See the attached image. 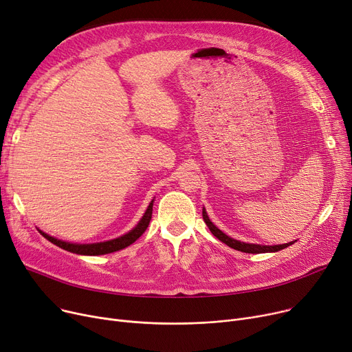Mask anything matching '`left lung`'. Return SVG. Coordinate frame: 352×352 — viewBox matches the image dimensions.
Masks as SVG:
<instances>
[{
  "instance_id": "1",
  "label": "left lung",
  "mask_w": 352,
  "mask_h": 352,
  "mask_svg": "<svg viewBox=\"0 0 352 352\" xmlns=\"http://www.w3.org/2000/svg\"><path fill=\"white\" fill-rule=\"evenodd\" d=\"M202 218H204V221H206V224L208 226V228H210V231L219 239L221 243H224V244H227L228 247H231V248H234V250H238V251H241V252H248V254H261V252H276V251H280V250H284V248H287V247H289V245H292V243H288V244H283V245H258V244H247V243H241V241H236V239H234V238H230L228 235H226L223 231L221 230H218L211 221H210V218H208V215H207V212H206V210H202Z\"/></svg>"
}]
</instances>
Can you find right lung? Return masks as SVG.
Masks as SVG:
<instances>
[{"label": "right lung", "instance_id": "obj_1", "mask_svg": "<svg viewBox=\"0 0 352 352\" xmlns=\"http://www.w3.org/2000/svg\"><path fill=\"white\" fill-rule=\"evenodd\" d=\"M151 217H153V201H151V204L148 206L144 217L141 218L138 226L134 230H131L128 234H125L120 238L111 239V241H105V243H97V244H71V243L61 241V239H57L54 236H50L48 234H45L43 231H40V232L48 239V241H51L52 244H55L65 251H69L74 254H81V255H102V254L120 251L128 245H131L133 243H135L137 239L144 234L148 224H150Z\"/></svg>", "mask_w": 352, "mask_h": 352}]
</instances>
